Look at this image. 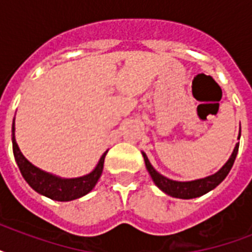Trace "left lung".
<instances>
[{"label":"left lung","instance_id":"8db88e82","mask_svg":"<svg viewBox=\"0 0 252 252\" xmlns=\"http://www.w3.org/2000/svg\"><path fill=\"white\" fill-rule=\"evenodd\" d=\"M239 138H241V128H239L238 140ZM238 148L239 142H237L230 158L227 159L226 163L220 168L219 171L215 172V174H212V175L209 176H205V178H201V179L189 180V182H179V180L168 179V178L163 176L162 174H159V172L152 166L150 161L148 159V156H146L144 152H141V153L142 157H144V161H145L146 170H148V172H149L150 176H152L154 184H156L162 192H165L166 195L171 196V197H176V199L188 200L205 195V193H208V192L212 191V189H215V188L226 178L229 171H230L231 167H233V163H234L237 153H238Z\"/></svg>","mask_w":252,"mask_h":252}]
</instances>
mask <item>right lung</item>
I'll list each match as a JSON object with an SVG mask.
<instances>
[{"mask_svg":"<svg viewBox=\"0 0 252 252\" xmlns=\"http://www.w3.org/2000/svg\"><path fill=\"white\" fill-rule=\"evenodd\" d=\"M15 120V119H14ZM13 120L11 126V141H13L14 158L17 162L18 167L21 170L22 176L29 183V186L37 193L56 200V201H72V200L80 199L82 196L87 195L89 192L98 183L99 178L102 175L104 158L108 150L102 154L98 165L91 172L78 178H61L59 175L47 172L41 168L32 165L27 158L22 154L21 149L15 140V123Z\"/></svg>","mask_w":252,"mask_h":252,"instance_id":"1","label":"right lung"}]
</instances>
